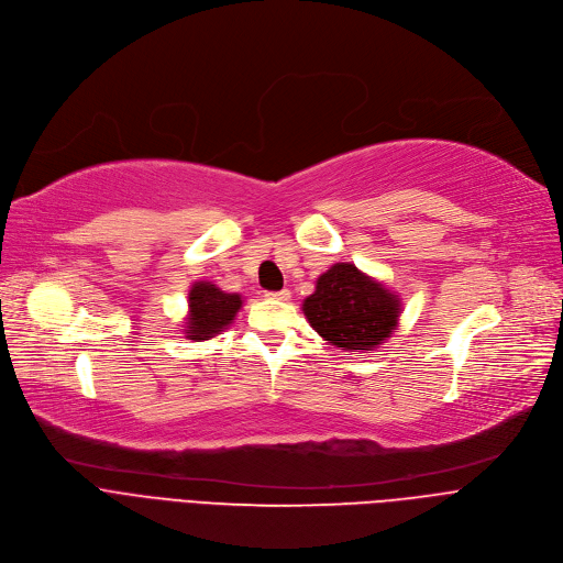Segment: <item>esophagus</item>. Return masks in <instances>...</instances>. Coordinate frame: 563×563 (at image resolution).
I'll list each match as a JSON object with an SVG mask.
<instances>
[{
    "label": "esophagus",
    "instance_id": "1",
    "mask_svg": "<svg viewBox=\"0 0 563 563\" xmlns=\"http://www.w3.org/2000/svg\"><path fill=\"white\" fill-rule=\"evenodd\" d=\"M266 297L276 299V301H289L291 294H289V289H280V291H269V294H266Z\"/></svg>",
    "mask_w": 563,
    "mask_h": 563
}]
</instances>
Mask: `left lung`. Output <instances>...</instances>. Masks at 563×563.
<instances>
[{"label":"left lung","instance_id":"8db88e82","mask_svg":"<svg viewBox=\"0 0 563 563\" xmlns=\"http://www.w3.org/2000/svg\"><path fill=\"white\" fill-rule=\"evenodd\" d=\"M399 312L397 294L351 262H338L321 274L314 294L303 301L310 327L344 351H374L395 333Z\"/></svg>","mask_w":563,"mask_h":563}]
</instances>
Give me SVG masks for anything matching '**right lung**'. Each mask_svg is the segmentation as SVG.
Listing matches in <instances>:
<instances>
[{"mask_svg":"<svg viewBox=\"0 0 563 563\" xmlns=\"http://www.w3.org/2000/svg\"><path fill=\"white\" fill-rule=\"evenodd\" d=\"M242 308L240 294H228L212 283H194L189 289V317L185 333L189 340L202 342L228 329Z\"/></svg>","mask_w":563,"mask_h":563,"instance_id":"obj_1","label":"right lung"}]
</instances>
